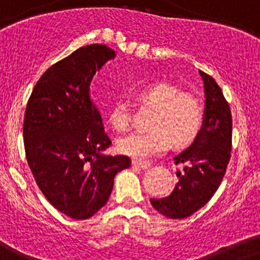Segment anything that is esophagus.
I'll return each instance as SVG.
<instances>
[{
    "label": "esophagus",
    "mask_w": 260,
    "mask_h": 260,
    "mask_svg": "<svg viewBox=\"0 0 260 260\" xmlns=\"http://www.w3.org/2000/svg\"><path fill=\"white\" fill-rule=\"evenodd\" d=\"M132 166H133V167L141 168V170H147V168L150 167V163L139 162V160H132Z\"/></svg>",
    "instance_id": "1"
}]
</instances>
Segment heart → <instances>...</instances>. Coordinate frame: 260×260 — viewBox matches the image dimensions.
<instances>
[{
    "mask_svg": "<svg viewBox=\"0 0 260 260\" xmlns=\"http://www.w3.org/2000/svg\"><path fill=\"white\" fill-rule=\"evenodd\" d=\"M141 102L155 107L150 121L151 131L136 132L118 141V150L136 160H146L170 147L190 144L203 124V106L191 93L180 92L168 83H155L139 92ZM110 125L118 132L129 129L132 114L125 101H118L109 113Z\"/></svg>",
    "mask_w": 260,
    "mask_h": 260,
    "instance_id": "1",
    "label": "heart"
}]
</instances>
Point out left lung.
<instances>
[{"mask_svg":"<svg viewBox=\"0 0 260 260\" xmlns=\"http://www.w3.org/2000/svg\"><path fill=\"white\" fill-rule=\"evenodd\" d=\"M205 86L203 124L193 144L174 158L179 182L165 198L150 202L154 209L171 219H184L203 207L220 185L231 159L232 114L216 81L200 71Z\"/></svg>","mask_w":260,"mask_h":260,"instance_id":"8db88e82","label":"left lung"}]
</instances>
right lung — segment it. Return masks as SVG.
<instances>
[{
  "label": "right lung",
  "mask_w": 260,
  "mask_h": 260,
  "mask_svg": "<svg viewBox=\"0 0 260 260\" xmlns=\"http://www.w3.org/2000/svg\"><path fill=\"white\" fill-rule=\"evenodd\" d=\"M115 51L92 44L49 67L35 85L24 114L25 156L46 200L67 216L84 220L106 205L125 155H105L111 145L90 100L95 72Z\"/></svg>",
  "instance_id": "1"
}]
</instances>
